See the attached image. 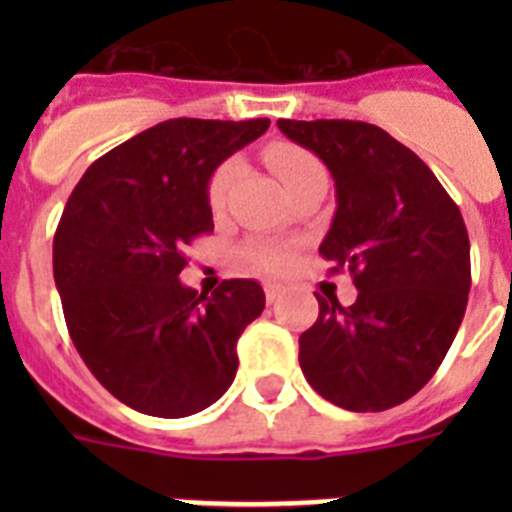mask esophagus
<instances>
[{
	"label": "esophagus",
	"mask_w": 512,
	"mask_h": 512,
	"mask_svg": "<svg viewBox=\"0 0 512 512\" xmlns=\"http://www.w3.org/2000/svg\"><path fill=\"white\" fill-rule=\"evenodd\" d=\"M264 292H266V302L269 305H274V302H279V297L284 295V287L282 284H264Z\"/></svg>",
	"instance_id": "1"
}]
</instances>
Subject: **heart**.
<instances>
[{
    "label": "heart",
    "mask_w": 512,
    "mask_h": 512,
    "mask_svg": "<svg viewBox=\"0 0 512 512\" xmlns=\"http://www.w3.org/2000/svg\"><path fill=\"white\" fill-rule=\"evenodd\" d=\"M266 164L282 179L287 192H292L305 176L323 171L318 158L312 156L310 151H305V148L292 146V143H274V146L266 148ZM235 174H238V164L225 161L210 176V182H207V205H210L212 212H223L225 202H228V192L235 182ZM246 259L253 269L282 271L292 261V253L282 246H274V243H253V246L246 248Z\"/></svg>",
    "instance_id": "heart-1"
}]
</instances>
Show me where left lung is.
Returning a JSON list of instances; mask_svg holds the SVG:
<instances>
[{
    "label": "left lung",
    "mask_w": 512,
    "mask_h": 512,
    "mask_svg": "<svg viewBox=\"0 0 512 512\" xmlns=\"http://www.w3.org/2000/svg\"><path fill=\"white\" fill-rule=\"evenodd\" d=\"M336 179V215L320 256L354 277V305L318 297L300 336L310 387L351 413H382L436 374L467 310L472 266L459 207L428 166L377 125L279 120Z\"/></svg>",
    "instance_id": "left-lung-1"
}]
</instances>
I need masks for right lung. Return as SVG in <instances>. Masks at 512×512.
<instances>
[{
  "mask_svg": "<svg viewBox=\"0 0 512 512\" xmlns=\"http://www.w3.org/2000/svg\"><path fill=\"white\" fill-rule=\"evenodd\" d=\"M259 120L158 122L81 176L53 238V277L76 351L138 413L187 418L225 395L238 338L264 310L253 279L212 295L179 282L184 248L212 233L207 182L269 130Z\"/></svg>",
  "mask_w": 512,
  "mask_h": 512,
  "instance_id": "obj_1",
  "label": "right lung"
}]
</instances>
